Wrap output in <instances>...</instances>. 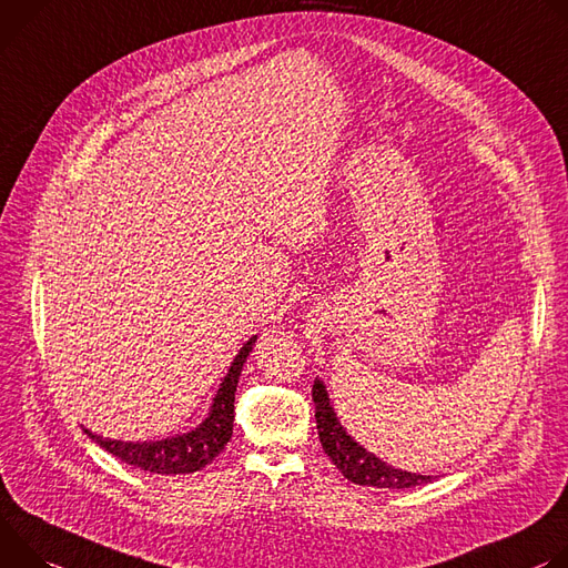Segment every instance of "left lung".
Masks as SVG:
<instances>
[{
	"mask_svg": "<svg viewBox=\"0 0 568 568\" xmlns=\"http://www.w3.org/2000/svg\"><path fill=\"white\" fill-rule=\"evenodd\" d=\"M311 397L316 402V424H318L321 445L329 456V460L341 469V474L347 480L356 485H367V487H382V489H406V487H417L433 480V476L395 469L393 465L384 463L382 458H376L374 454L363 449L338 422L332 408L329 395L325 390V384L321 379L313 382Z\"/></svg>",
	"mask_w": 568,
	"mask_h": 568,
	"instance_id": "obj_1",
	"label": "left lung"
}]
</instances>
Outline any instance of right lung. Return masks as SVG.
<instances>
[{"label": "right lung", "instance_id": "add662e5", "mask_svg": "<svg viewBox=\"0 0 568 568\" xmlns=\"http://www.w3.org/2000/svg\"><path fill=\"white\" fill-rule=\"evenodd\" d=\"M255 341L257 336H252L247 343H243L212 402L210 415L194 430L166 437V439H158V443H121V439L94 435L90 428H83V430L108 454L116 456L125 465L140 467L151 474L178 476V474H194L203 469L230 443L232 424H234V393H236L243 363L252 352Z\"/></svg>", "mask_w": 568, "mask_h": 568}]
</instances>
